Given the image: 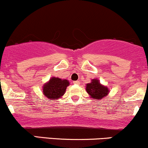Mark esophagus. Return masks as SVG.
Masks as SVG:
<instances>
[{"mask_svg":"<svg viewBox=\"0 0 148 148\" xmlns=\"http://www.w3.org/2000/svg\"><path fill=\"white\" fill-rule=\"evenodd\" d=\"M73 83H74V84H80L79 81H75V82H74Z\"/></svg>","mask_w":148,"mask_h":148,"instance_id":"34e87169","label":"esophagus"}]
</instances>
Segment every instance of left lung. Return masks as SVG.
Instances as JSON below:
<instances>
[{
	"instance_id": "left-lung-1",
	"label": "left lung",
	"mask_w": 148,
	"mask_h": 148,
	"mask_svg": "<svg viewBox=\"0 0 148 148\" xmlns=\"http://www.w3.org/2000/svg\"><path fill=\"white\" fill-rule=\"evenodd\" d=\"M86 90L90 97L98 101L108 95L109 92L108 87L101 85L98 79H92L91 83L86 84Z\"/></svg>"
}]
</instances>
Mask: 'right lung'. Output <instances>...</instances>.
<instances>
[{
	"instance_id": "right-lung-1",
	"label": "right lung",
	"mask_w": 148,
	"mask_h": 148,
	"mask_svg": "<svg viewBox=\"0 0 148 148\" xmlns=\"http://www.w3.org/2000/svg\"><path fill=\"white\" fill-rule=\"evenodd\" d=\"M69 83L66 79L62 80L59 78L53 77L43 86V92L45 96L50 100H57L64 94Z\"/></svg>"
}]
</instances>
